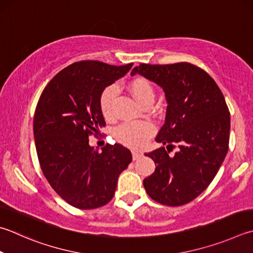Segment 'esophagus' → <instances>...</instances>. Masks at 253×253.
<instances>
[{"label": "esophagus", "instance_id": "esophagus-1", "mask_svg": "<svg viewBox=\"0 0 253 253\" xmlns=\"http://www.w3.org/2000/svg\"><path fill=\"white\" fill-rule=\"evenodd\" d=\"M141 156H142V153H140V151H136V150L132 151V159L134 160L139 159Z\"/></svg>", "mask_w": 253, "mask_h": 253}]
</instances>
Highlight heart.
I'll use <instances>...</instances> for the list:
<instances>
[{
	"label": "heart",
	"instance_id": "b5f03b06",
	"mask_svg": "<svg viewBox=\"0 0 253 253\" xmlns=\"http://www.w3.org/2000/svg\"><path fill=\"white\" fill-rule=\"evenodd\" d=\"M128 89H129L137 102L141 104L142 106H145L147 104L151 105V103L154 102L155 89L148 80L142 79V77L132 80L128 84ZM116 86L109 85L106 88H104L99 95V109L100 113L106 119L113 117L114 100L116 97ZM154 132L155 126L151 123L132 122L122 124L121 126H118L115 129L114 135L123 145L131 147V148H140V147L147 144V141L154 135Z\"/></svg>",
	"mask_w": 253,
	"mask_h": 253
}]
</instances>
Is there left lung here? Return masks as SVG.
<instances>
[{
    "label": "left lung",
    "mask_w": 253,
    "mask_h": 253,
    "mask_svg": "<svg viewBox=\"0 0 253 253\" xmlns=\"http://www.w3.org/2000/svg\"><path fill=\"white\" fill-rule=\"evenodd\" d=\"M135 74L163 87L168 103L166 122L156 137L167 149L146 154L156 169L144 179V187L159 204L186 205L210 185L228 153L230 113L226 99L208 73L187 62L142 63L131 71Z\"/></svg>",
    "instance_id": "8db88e82"
}]
</instances>
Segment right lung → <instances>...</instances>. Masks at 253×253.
<instances>
[{"instance_id": "right-lung-1", "label": "right lung", "mask_w": 253, "mask_h": 253, "mask_svg": "<svg viewBox=\"0 0 253 253\" xmlns=\"http://www.w3.org/2000/svg\"><path fill=\"white\" fill-rule=\"evenodd\" d=\"M81 61L62 70L45 87L34 114V139L41 169L50 187L79 209L105 206L115 195L119 174L131 163L121 144L90 147L88 137L105 127L99 95L130 70Z\"/></svg>"}]
</instances>
